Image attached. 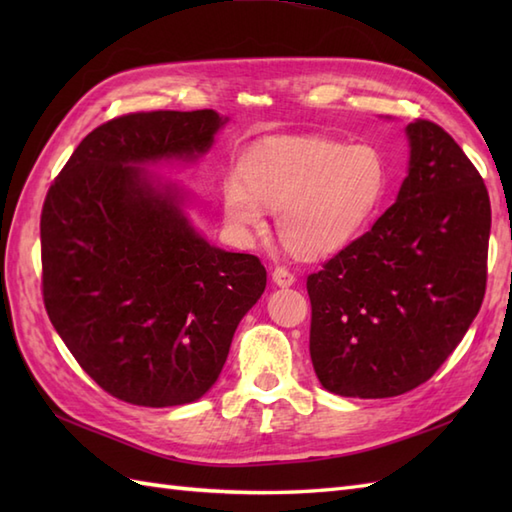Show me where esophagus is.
<instances>
[{"label": "esophagus", "instance_id": "1", "mask_svg": "<svg viewBox=\"0 0 512 512\" xmlns=\"http://www.w3.org/2000/svg\"><path fill=\"white\" fill-rule=\"evenodd\" d=\"M273 284L275 286H279V288H288V286H292L295 284V275L290 273V270H286V268H275L273 270Z\"/></svg>", "mask_w": 512, "mask_h": 512}]
</instances>
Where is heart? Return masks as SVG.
<instances>
[{"mask_svg": "<svg viewBox=\"0 0 512 512\" xmlns=\"http://www.w3.org/2000/svg\"><path fill=\"white\" fill-rule=\"evenodd\" d=\"M389 184V162L372 143L268 138L248 149L239 173L222 180V213L239 235L262 231L264 209L277 213L284 248L314 262L341 253L365 231Z\"/></svg>", "mask_w": 512, "mask_h": 512, "instance_id": "b5f03b06", "label": "heart"}]
</instances>
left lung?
<instances>
[{
  "label": "left lung",
  "instance_id": "8db88e82",
  "mask_svg": "<svg viewBox=\"0 0 512 512\" xmlns=\"http://www.w3.org/2000/svg\"><path fill=\"white\" fill-rule=\"evenodd\" d=\"M409 169L372 231L308 277L310 358L347 398H391L438 372L480 312L491 200L462 147L431 121L405 127Z\"/></svg>",
  "mask_w": 512,
  "mask_h": 512
}]
</instances>
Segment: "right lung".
Segmentation results:
<instances>
[{"label":"right lung","mask_w":512,"mask_h":512,"mask_svg":"<svg viewBox=\"0 0 512 512\" xmlns=\"http://www.w3.org/2000/svg\"><path fill=\"white\" fill-rule=\"evenodd\" d=\"M226 123L213 110L114 118L81 140L43 202L48 317L85 374L118 400H200L264 295L262 262L206 242L184 211L187 191L149 171L200 160Z\"/></svg>","instance_id":"add662e5"}]
</instances>
